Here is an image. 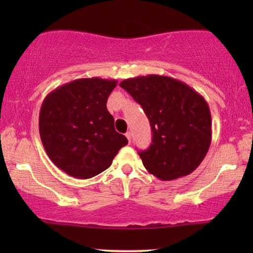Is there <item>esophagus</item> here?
<instances>
[{"label": "esophagus", "mask_w": 253, "mask_h": 253, "mask_svg": "<svg viewBox=\"0 0 253 253\" xmlns=\"http://www.w3.org/2000/svg\"><path fill=\"white\" fill-rule=\"evenodd\" d=\"M125 135H126V138L128 139V141L130 143V138H132V134H130V132H127L126 134H125Z\"/></svg>", "instance_id": "34e87169"}]
</instances>
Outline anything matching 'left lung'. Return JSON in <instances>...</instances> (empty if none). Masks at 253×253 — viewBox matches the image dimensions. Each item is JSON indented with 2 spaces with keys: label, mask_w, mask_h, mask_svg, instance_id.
<instances>
[{
  "label": "left lung",
  "mask_w": 253,
  "mask_h": 253,
  "mask_svg": "<svg viewBox=\"0 0 253 253\" xmlns=\"http://www.w3.org/2000/svg\"><path fill=\"white\" fill-rule=\"evenodd\" d=\"M120 86L149 118L152 144L139 152L145 169L162 181L193 172L211 143V110L205 98L184 82L161 75L127 78Z\"/></svg>",
  "instance_id": "left-lung-1"
}]
</instances>
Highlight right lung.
<instances>
[{
    "label": "right lung",
    "instance_id": "obj_1",
    "mask_svg": "<svg viewBox=\"0 0 253 253\" xmlns=\"http://www.w3.org/2000/svg\"><path fill=\"white\" fill-rule=\"evenodd\" d=\"M115 80L80 78L52 90L42 101L39 133L52 163L76 178H90L112 164L127 138L115 130L107 100Z\"/></svg>",
    "mask_w": 253,
    "mask_h": 253
}]
</instances>
